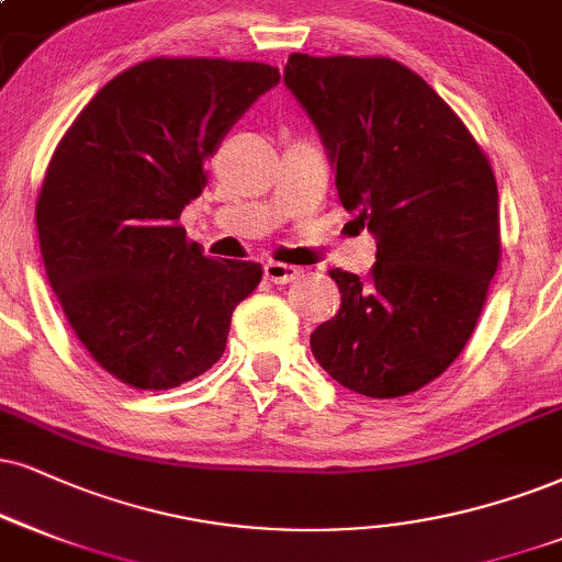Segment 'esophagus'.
<instances>
[{"instance_id":"esophagus-1","label":"esophagus","mask_w":562,"mask_h":562,"mask_svg":"<svg viewBox=\"0 0 562 562\" xmlns=\"http://www.w3.org/2000/svg\"><path fill=\"white\" fill-rule=\"evenodd\" d=\"M262 270H266V279L273 283H289V281L300 279V273H302L300 268L286 266V262H273V260H268L266 266H262Z\"/></svg>"}]
</instances>
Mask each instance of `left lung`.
I'll use <instances>...</instances> for the list:
<instances>
[{
    "instance_id": "8db88e82",
    "label": "left lung",
    "mask_w": 562,
    "mask_h": 562,
    "mask_svg": "<svg viewBox=\"0 0 562 562\" xmlns=\"http://www.w3.org/2000/svg\"><path fill=\"white\" fill-rule=\"evenodd\" d=\"M283 82L313 120L341 205L378 241L367 281L334 268L338 313L310 346L336 383L398 398L472 338L501 260L487 156L417 72L385 57L292 54Z\"/></svg>"
}]
</instances>
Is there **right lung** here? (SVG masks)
<instances>
[{
    "mask_svg": "<svg viewBox=\"0 0 562 562\" xmlns=\"http://www.w3.org/2000/svg\"><path fill=\"white\" fill-rule=\"evenodd\" d=\"M279 80L260 61H140L54 150L36 203L41 258L75 336L122 383L169 391L224 355L262 268L207 258L179 216L228 130Z\"/></svg>",
    "mask_w": 562,
    "mask_h": 562,
    "instance_id": "right-lung-1",
    "label": "right lung"
}]
</instances>
